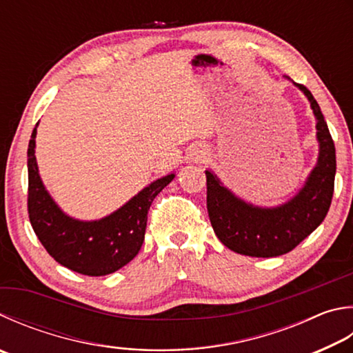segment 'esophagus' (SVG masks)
Instances as JSON below:
<instances>
[{
  "instance_id": "esophagus-1",
  "label": "esophagus",
  "mask_w": 353,
  "mask_h": 353,
  "mask_svg": "<svg viewBox=\"0 0 353 353\" xmlns=\"http://www.w3.org/2000/svg\"><path fill=\"white\" fill-rule=\"evenodd\" d=\"M205 154H207V152H205V150L202 148V146H194V148L190 151V159L201 160L202 157H205Z\"/></svg>"
}]
</instances>
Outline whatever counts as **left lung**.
<instances>
[{
  "label": "left lung",
  "instance_id": "1",
  "mask_svg": "<svg viewBox=\"0 0 353 353\" xmlns=\"http://www.w3.org/2000/svg\"><path fill=\"white\" fill-rule=\"evenodd\" d=\"M294 85L310 101L319 143L318 162L296 196L279 207H256L234 196L210 170L205 171L210 222L219 241L234 253L274 258L292 252L316 230L330 208L336 172L335 145L312 92L304 85Z\"/></svg>",
  "mask_w": 353,
  "mask_h": 353
}]
</instances>
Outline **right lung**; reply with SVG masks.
<instances>
[{"label":"right lung","instance_id":"right-lung-1","mask_svg":"<svg viewBox=\"0 0 353 353\" xmlns=\"http://www.w3.org/2000/svg\"><path fill=\"white\" fill-rule=\"evenodd\" d=\"M37 126L28 148V211L37 238L69 270L88 276L117 272L136 258L145 239L151 203L174 179V172L150 183L110 216L99 221L74 219L61 211L41 182L35 157Z\"/></svg>","mask_w":353,"mask_h":353}]
</instances>
